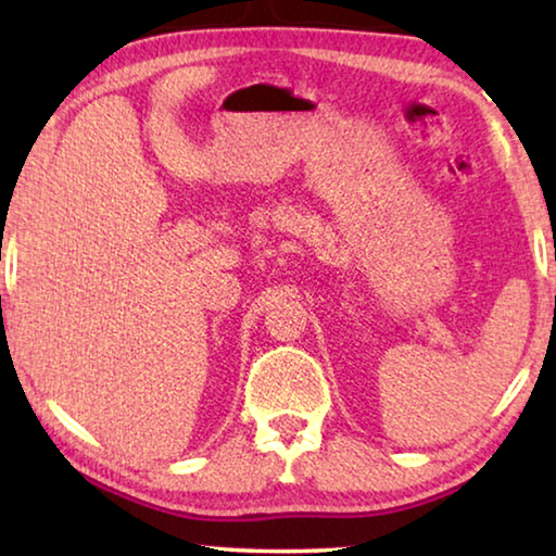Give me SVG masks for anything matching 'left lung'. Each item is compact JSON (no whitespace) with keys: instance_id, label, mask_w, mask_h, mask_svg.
<instances>
[{"instance_id":"left-lung-1","label":"left lung","mask_w":556,"mask_h":556,"mask_svg":"<svg viewBox=\"0 0 556 556\" xmlns=\"http://www.w3.org/2000/svg\"><path fill=\"white\" fill-rule=\"evenodd\" d=\"M554 306H556V296H554Z\"/></svg>"}]
</instances>
